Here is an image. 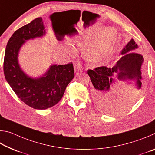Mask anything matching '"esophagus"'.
Returning a JSON list of instances; mask_svg holds the SVG:
<instances>
[{
    "label": "esophagus",
    "mask_w": 155,
    "mask_h": 155,
    "mask_svg": "<svg viewBox=\"0 0 155 155\" xmlns=\"http://www.w3.org/2000/svg\"><path fill=\"white\" fill-rule=\"evenodd\" d=\"M83 72V68L79 63H77L75 65V72L77 74H79Z\"/></svg>",
    "instance_id": "esophagus-1"
}]
</instances>
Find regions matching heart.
Instances as JSON below:
<instances>
[{
  "label": "heart",
  "mask_w": 155,
  "mask_h": 155,
  "mask_svg": "<svg viewBox=\"0 0 155 155\" xmlns=\"http://www.w3.org/2000/svg\"><path fill=\"white\" fill-rule=\"evenodd\" d=\"M116 37L117 33L114 28H107L94 37L92 40V36L87 35L80 38L76 42L79 45H85L84 48L85 57L90 61H96L109 53L114 46Z\"/></svg>",
  "instance_id": "obj_1"
}]
</instances>
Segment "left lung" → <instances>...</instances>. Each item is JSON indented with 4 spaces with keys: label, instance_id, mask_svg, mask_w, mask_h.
Returning a JSON list of instances; mask_svg holds the SVG:
<instances>
[{
    "label": "left lung",
    "instance_id": "left-lung-1",
    "mask_svg": "<svg viewBox=\"0 0 155 155\" xmlns=\"http://www.w3.org/2000/svg\"><path fill=\"white\" fill-rule=\"evenodd\" d=\"M137 48V44L132 39L123 48L121 52L122 57L115 66H101L87 70L94 86V101L97 107L104 113L110 114L124 111L135 103L140 95L144 76V60L141 54L132 52ZM116 74L119 80L128 79L132 80L133 83L127 98L119 101L112 98V77Z\"/></svg>",
    "mask_w": 155,
    "mask_h": 155
}]
</instances>
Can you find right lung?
<instances>
[{
	"label": "right lung",
	"mask_w": 155,
	"mask_h": 155,
	"mask_svg": "<svg viewBox=\"0 0 155 155\" xmlns=\"http://www.w3.org/2000/svg\"><path fill=\"white\" fill-rule=\"evenodd\" d=\"M44 33L42 18H35L15 31L7 42L4 57L3 70L7 83L23 103L35 109H46L58 103L74 77L72 62L51 65L39 78L28 77L20 69L18 63L20 47L27 40Z\"/></svg>",
	"instance_id": "right-lung-1"
}]
</instances>
